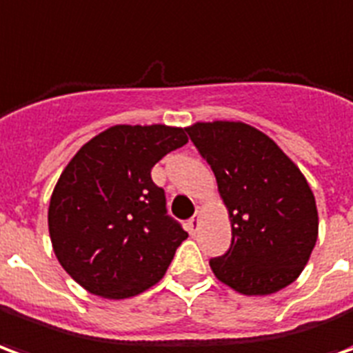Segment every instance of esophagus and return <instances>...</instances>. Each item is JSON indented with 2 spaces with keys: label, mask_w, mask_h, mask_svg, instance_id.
I'll use <instances>...</instances> for the list:
<instances>
[{
  "label": "esophagus",
  "mask_w": 353,
  "mask_h": 353,
  "mask_svg": "<svg viewBox=\"0 0 353 353\" xmlns=\"http://www.w3.org/2000/svg\"><path fill=\"white\" fill-rule=\"evenodd\" d=\"M199 220H201V207H197L194 218L188 220V230H190V233H195V231H197V228H199Z\"/></svg>",
  "instance_id": "obj_1"
}]
</instances>
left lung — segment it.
<instances>
[{"mask_svg": "<svg viewBox=\"0 0 353 353\" xmlns=\"http://www.w3.org/2000/svg\"><path fill=\"white\" fill-rule=\"evenodd\" d=\"M212 169L231 222V246L210 259L214 276L243 295H271L297 280L318 239L305 174L263 131L214 120L186 128Z\"/></svg>", "mask_w": 353, "mask_h": 353, "instance_id": "obj_1", "label": "left lung"}]
</instances>
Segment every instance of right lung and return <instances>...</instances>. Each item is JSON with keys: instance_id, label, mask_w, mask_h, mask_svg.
Here are the masks:
<instances>
[{"instance_id": "add662e5", "label": "right lung", "mask_w": 353, "mask_h": 353, "mask_svg": "<svg viewBox=\"0 0 353 353\" xmlns=\"http://www.w3.org/2000/svg\"><path fill=\"white\" fill-rule=\"evenodd\" d=\"M188 143L184 128L118 123L90 139L54 186L48 233L86 292L128 299L159 282L188 233L167 216L152 167Z\"/></svg>"}]
</instances>
